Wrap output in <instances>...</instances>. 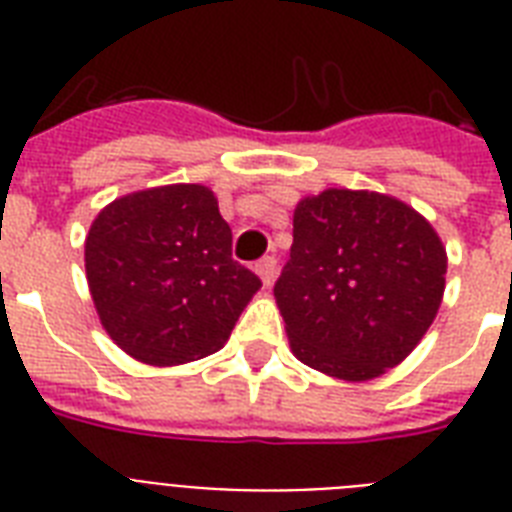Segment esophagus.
<instances>
[{"instance_id":"1","label":"esophagus","mask_w":512,"mask_h":512,"mask_svg":"<svg viewBox=\"0 0 512 512\" xmlns=\"http://www.w3.org/2000/svg\"><path fill=\"white\" fill-rule=\"evenodd\" d=\"M255 273L263 281V287H271L273 279H276V260L273 257H263L255 263Z\"/></svg>"}]
</instances>
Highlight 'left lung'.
Wrapping results in <instances>:
<instances>
[{
    "label": "left lung",
    "instance_id": "8db88e82",
    "mask_svg": "<svg viewBox=\"0 0 512 512\" xmlns=\"http://www.w3.org/2000/svg\"><path fill=\"white\" fill-rule=\"evenodd\" d=\"M295 241L273 297L305 366L366 382L398 366L436 319L446 247L406 201L327 188L295 207Z\"/></svg>",
    "mask_w": 512,
    "mask_h": 512
}]
</instances>
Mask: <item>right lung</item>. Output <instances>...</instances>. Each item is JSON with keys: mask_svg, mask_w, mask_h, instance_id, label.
Returning <instances> with one entry per match:
<instances>
[{"mask_svg": "<svg viewBox=\"0 0 512 512\" xmlns=\"http://www.w3.org/2000/svg\"><path fill=\"white\" fill-rule=\"evenodd\" d=\"M84 271L108 337L140 364L180 366L223 348L260 279L231 257L207 185L127 193L100 209Z\"/></svg>", "mask_w": 512, "mask_h": 512, "instance_id": "obj_1", "label": "right lung"}]
</instances>
